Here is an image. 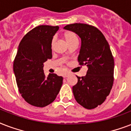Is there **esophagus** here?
<instances>
[{
  "mask_svg": "<svg viewBox=\"0 0 131 131\" xmlns=\"http://www.w3.org/2000/svg\"><path fill=\"white\" fill-rule=\"evenodd\" d=\"M69 73H66V74H63V78H66V77H68L69 76Z\"/></svg>",
  "mask_w": 131,
  "mask_h": 131,
  "instance_id": "esophagus-1",
  "label": "esophagus"
}]
</instances>
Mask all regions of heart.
I'll use <instances>...</instances> for the list:
<instances>
[{"mask_svg":"<svg viewBox=\"0 0 131 131\" xmlns=\"http://www.w3.org/2000/svg\"><path fill=\"white\" fill-rule=\"evenodd\" d=\"M63 37H64V39L66 40V41L67 42V43L68 44L69 43H70L72 41H74V40H78L77 39V37L76 36L74 33H72V32H66V33H65L64 35H63ZM54 40L53 39L51 42V47L52 48L54 46Z\"/></svg>","mask_w":131,"mask_h":131,"instance_id":"b5f03b06","label":"heart"}]
</instances>
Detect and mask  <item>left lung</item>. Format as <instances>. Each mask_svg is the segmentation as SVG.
Here are the masks:
<instances>
[{
	"instance_id": "8db88e82",
	"label": "left lung",
	"mask_w": 131,
	"mask_h": 131,
	"mask_svg": "<svg viewBox=\"0 0 131 131\" xmlns=\"http://www.w3.org/2000/svg\"><path fill=\"white\" fill-rule=\"evenodd\" d=\"M63 29L81 38L78 61L88 68L85 77H77L78 83L73 86L75 100L86 109H94L104 102L113 86L114 60L109 43L97 28L89 24L75 23Z\"/></svg>"
}]
</instances>
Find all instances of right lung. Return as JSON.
<instances>
[{
  "label": "right lung",
  "mask_w": 131,
  "mask_h": 131,
  "mask_svg": "<svg viewBox=\"0 0 131 131\" xmlns=\"http://www.w3.org/2000/svg\"><path fill=\"white\" fill-rule=\"evenodd\" d=\"M59 27L41 25L29 31L20 41L14 62L18 90L29 104L43 107L56 98L63 77L43 72V63L52 58L51 42Z\"/></svg>",
  "instance_id": "add662e5"
}]
</instances>
